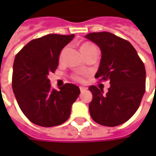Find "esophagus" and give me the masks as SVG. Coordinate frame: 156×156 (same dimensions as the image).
<instances>
[{
  "mask_svg": "<svg viewBox=\"0 0 156 156\" xmlns=\"http://www.w3.org/2000/svg\"><path fill=\"white\" fill-rule=\"evenodd\" d=\"M79 88H80V91L81 92H83L85 91V90H87V88H85V87H79Z\"/></svg>",
  "mask_w": 156,
  "mask_h": 156,
  "instance_id": "obj_1",
  "label": "esophagus"
}]
</instances>
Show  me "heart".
<instances>
[{
    "label": "heart",
    "mask_w": 156,
    "mask_h": 156,
    "mask_svg": "<svg viewBox=\"0 0 156 156\" xmlns=\"http://www.w3.org/2000/svg\"><path fill=\"white\" fill-rule=\"evenodd\" d=\"M92 47H94V46H93V45L90 44V43H84V44L82 45L81 51H83V50H85V49H87V48H92ZM62 55H63V51H62L61 54H60V59H61V58H62ZM74 78H75V79H76V80H78V81H81V78H80V77H78V76H75Z\"/></svg>",
    "instance_id": "obj_1"
}]
</instances>
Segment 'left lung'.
I'll list each match as a JSON object with an SVG mask.
<instances>
[{
  "instance_id": "left-lung-1",
  "label": "left lung",
  "mask_w": 156,
  "mask_h": 156,
  "mask_svg": "<svg viewBox=\"0 0 156 156\" xmlns=\"http://www.w3.org/2000/svg\"><path fill=\"white\" fill-rule=\"evenodd\" d=\"M100 48L101 60L95 78L109 80L104 94L92 85L89 104L92 119L98 124L114 127L124 124L137 111L145 91V68L134 48L111 32H92L85 36Z\"/></svg>"
}]
</instances>
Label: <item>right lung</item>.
<instances>
[{
	"label": "right lung",
	"instance_id": "add662e5",
	"mask_svg": "<svg viewBox=\"0 0 156 156\" xmlns=\"http://www.w3.org/2000/svg\"><path fill=\"white\" fill-rule=\"evenodd\" d=\"M74 35L48 34L29 41L16 54L13 63L12 89L20 108L29 120L42 127L64 123L80 89L66 83L55 90L48 76L58 68L62 48Z\"/></svg>",
	"mask_w": 156,
	"mask_h": 156
}]
</instances>
